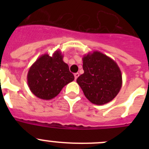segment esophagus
<instances>
[{
  "instance_id": "1",
  "label": "esophagus",
  "mask_w": 149,
  "mask_h": 149,
  "mask_svg": "<svg viewBox=\"0 0 149 149\" xmlns=\"http://www.w3.org/2000/svg\"><path fill=\"white\" fill-rule=\"evenodd\" d=\"M74 78H75V80H77V77H79V74L78 73H74Z\"/></svg>"
}]
</instances>
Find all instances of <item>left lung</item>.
Here are the masks:
<instances>
[{"mask_svg": "<svg viewBox=\"0 0 149 149\" xmlns=\"http://www.w3.org/2000/svg\"><path fill=\"white\" fill-rule=\"evenodd\" d=\"M82 60L84 73L77 77V83L84 95L96 105L111 101L122 88V72L119 65L98 51L85 54Z\"/></svg>", "mask_w": 149, "mask_h": 149, "instance_id": "left-lung-1", "label": "left lung"}]
</instances>
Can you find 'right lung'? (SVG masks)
I'll return each mask as SVG.
<instances>
[{
    "mask_svg": "<svg viewBox=\"0 0 149 149\" xmlns=\"http://www.w3.org/2000/svg\"><path fill=\"white\" fill-rule=\"evenodd\" d=\"M63 55L57 50L50 56H40L30 67L27 73V84L31 93L37 98L51 100L55 98L65 85L74 80Z\"/></svg>",
    "mask_w": 149,
    "mask_h": 149,
    "instance_id": "1",
    "label": "right lung"
}]
</instances>
